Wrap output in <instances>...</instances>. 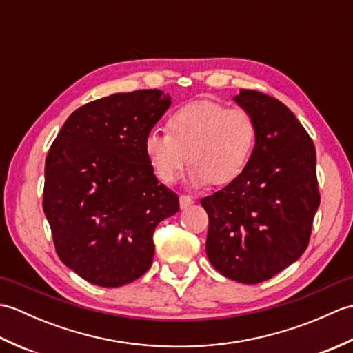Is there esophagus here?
<instances>
[{"mask_svg":"<svg viewBox=\"0 0 353 353\" xmlns=\"http://www.w3.org/2000/svg\"><path fill=\"white\" fill-rule=\"evenodd\" d=\"M179 203H181L182 209H185L194 203V199L191 196H186V194H182V196L179 197Z\"/></svg>","mask_w":353,"mask_h":353,"instance_id":"34e87169","label":"esophagus"}]
</instances>
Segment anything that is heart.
Segmentation results:
<instances>
[{
  "mask_svg": "<svg viewBox=\"0 0 353 353\" xmlns=\"http://www.w3.org/2000/svg\"><path fill=\"white\" fill-rule=\"evenodd\" d=\"M165 132H150L142 142L145 159L163 183H174L191 165L194 185H228L244 171L256 144L258 127L244 109L215 101H194L167 118Z\"/></svg>",
  "mask_w": 353,
  "mask_h": 353,
  "instance_id": "heart-1",
  "label": "heart"
}]
</instances>
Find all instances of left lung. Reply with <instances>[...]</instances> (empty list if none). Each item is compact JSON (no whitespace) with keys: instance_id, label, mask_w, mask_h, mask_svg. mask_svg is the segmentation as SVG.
<instances>
[{"instance_id":"obj_1","label":"left lung","mask_w":353,"mask_h":353,"mask_svg":"<svg viewBox=\"0 0 353 353\" xmlns=\"http://www.w3.org/2000/svg\"><path fill=\"white\" fill-rule=\"evenodd\" d=\"M234 100L254 118L256 144L241 174L200 203L211 264L252 285L272 279L308 247L320 205L316 147L282 101L253 89Z\"/></svg>"}]
</instances>
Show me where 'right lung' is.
<instances>
[{"mask_svg": "<svg viewBox=\"0 0 353 353\" xmlns=\"http://www.w3.org/2000/svg\"><path fill=\"white\" fill-rule=\"evenodd\" d=\"M170 104L159 89L94 100L72 112L45 159L42 206L56 253L99 287L144 274L156 226L179 211L177 194L159 183L142 150Z\"/></svg>", "mask_w": 353, "mask_h": 353, "instance_id": "obj_1", "label": "right lung"}]
</instances>
